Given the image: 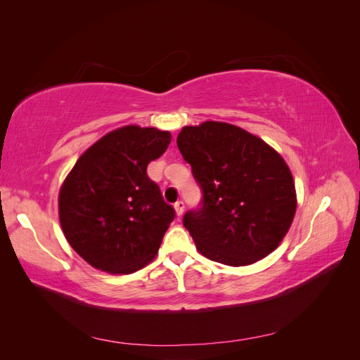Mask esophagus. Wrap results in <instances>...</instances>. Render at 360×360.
<instances>
[{
    "mask_svg": "<svg viewBox=\"0 0 360 360\" xmlns=\"http://www.w3.org/2000/svg\"><path fill=\"white\" fill-rule=\"evenodd\" d=\"M174 209H176L177 216H181L184 213V202L183 201H177L176 204H174Z\"/></svg>",
    "mask_w": 360,
    "mask_h": 360,
    "instance_id": "34e87169",
    "label": "esophagus"
}]
</instances>
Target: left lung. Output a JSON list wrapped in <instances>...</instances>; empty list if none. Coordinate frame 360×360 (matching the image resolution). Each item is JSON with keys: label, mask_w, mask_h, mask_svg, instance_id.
I'll return each instance as SVG.
<instances>
[{"label": "left lung", "mask_w": 360, "mask_h": 360, "mask_svg": "<svg viewBox=\"0 0 360 360\" xmlns=\"http://www.w3.org/2000/svg\"><path fill=\"white\" fill-rule=\"evenodd\" d=\"M202 192L183 216L200 252L226 266H248L279 246L296 213L291 171L278 151L221 122L186 126L177 136Z\"/></svg>", "instance_id": "left-lung-1"}]
</instances>
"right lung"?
Instances as JSON below:
<instances>
[{
    "label": "right lung",
    "instance_id": "1",
    "mask_svg": "<svg viewBox=\"0 0 360 360\" xmlns=\"http://www.w3.org/2000/svg\"><path fill=\"white\" fill-rule=\"evenodd\" d=\"M169 143V132L124 126L106 134L75 163L58 195L60 224L90 266L126 275L158 254L176 212L147 176V165Z\"/></svg>",
    "mask_w": 360,
    "mask_h": 360
}]
</instances>
